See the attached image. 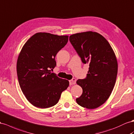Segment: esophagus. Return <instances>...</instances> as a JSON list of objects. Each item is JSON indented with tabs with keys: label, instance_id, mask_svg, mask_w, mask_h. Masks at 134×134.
Returning <instances> with one entry per match:
<instances>
[{
	"label": "esophagus",
	"instance_id": "1",
	"mask_svg": "<svg viewBox=\"0 0 134 134\" xmlns=\"http://www.w3.org/2000/svg\"><path fill=\"white\" fill-rule=\"evenodd\" d=\"M69 83H70V85H75V83H76V79L75 78H73L71 79V80L69 81Z\"/></svg>",
	"mask_w": 134,
	"mask_h": 134
}]
</instances>
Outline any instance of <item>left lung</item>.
<instances>
[{"label": "left lung", "instance_id": "8db88e82", "mask_svg": "<svg viewBox=\"0 0 134 134\" xmlns=\"http://www.w3.org/2000/svg\"><path fill=\"white\" fill-rule=\"evenodd\" d=\"M69 41L82 63L89 64L87 77L77 81L83 92L76 102L87 109L98 108L109 98L114 87L118 71L116 56L109 42L96 32L76 33L70 36Z\"/></svg>", "mask_w": 134, "mask_h": 134}]
</instances>
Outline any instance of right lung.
Here are the masks:
<instances>
[{
  "mask_svg": "<svg viewBox=\"0 0 134 134\" xmlns=\"http://www.w3.org/2000/svg\"><path fill=\"white\" fill-rule=\"evenodd\" d=\"M68 35L37 32L25 43L18 57L17 73L20 88L32 105L53 107L69 82L51 72L56 65L55 57L66 44Z\"/></svg>",
  "mask_w": 134,
  "mask_h": 134,
  "instance_id": "obj_1",
  "label": "right lung"
}]
</instances>
